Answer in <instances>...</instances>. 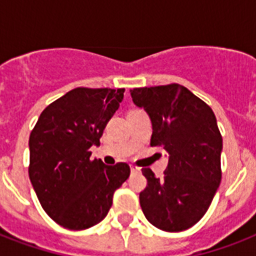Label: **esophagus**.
<instances>
[{"mask_svg":"<svg viewBox=\"0 0 256 256\" xmlns=\"http://www.w3.org/2000/svg\"><path fill=\"white\" fill-rule=\"evenodd\" d=\"M130 170H132V172H140V168H136V166H134V164L130 166Z\"/></svg>","mask_w":256,"mask_h":256,"instance_id":"1","label":"esophagus"}]
</instances>
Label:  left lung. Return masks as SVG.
Returning <instances> with one entry per match:
<instances>
[{
	"label": "left lung",
	"mask_w": 256,
	"mask_h": 256,
	"mask_svg": "<svg viewBox=\"0 0 256 256\" xmlns=\"http://www.w3.org/2000/svg\"><path fill=\"white\" fill-rule=\"evenodd\" d=\"M130 94L152 120L150 144L168 156L164 178L142 168L148 179L140 194L142 211L160 230H187L206 214L222 179L223 140L214 112L178 84L136 88Z\"/></svg>",
	"instance_id": "obj_1"
}]
</instances>
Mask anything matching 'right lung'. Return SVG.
<instances>
[{"mask_svg":"<svg viewBox=\"0 0 256 256\" xmlns=\"http://www.w3.org/2000/svg\"><path fill=\"white\" fill-rule=\"evenodd\" d=\"M124 88H77L41 112L30 132L29 178L46 214L69 230L96 226L108 215L112 195L130 168L90 160Z\"/></svg>","mask_w":256,"mask_h":256,"instance_id":"1","label":"right lung"}]
</instances>
